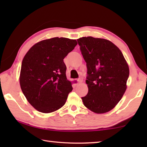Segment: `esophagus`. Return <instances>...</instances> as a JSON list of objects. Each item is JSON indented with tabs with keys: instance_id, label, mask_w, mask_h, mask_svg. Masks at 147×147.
I'll return each mask as SVG.
<instances>
[{
	"instance_id": "esophagus-1",
	"label": "esophagus",
	"mask_w": 147,
	"mask_h": 147,
	"mask_svg": "<svg viewBox=\"0 0 147 147\" xmlns=\"http://www.w3.org/2000/svg\"><path fill=\"white\" fill-rule=\"evenodd\" d=\"M77 82H78V83H82L83 82V80L81 79V78H78V79L77 80Z\"/></svg>"
}]
</instances>
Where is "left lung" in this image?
I'll use <instances>...</instances> for the list:
<instances>
[{
    "label": "left lung",
    "mask_w": 147,
    "mask_h": 147,
    "mask_svg": "<svg viewBox=\"0 0 147 147\" xmlns=\"http://www.w3.org/2000/svg\"><path fill=\"white\" fill-rule=\"evenodd\" d=\"M86 62L88 92L84 105L96 114L112 110L126 90L129 69L123 53L109 40L92 36L77 40Z\"/></svg>",
    "instance_id": "obj_1"
}]
</instances>
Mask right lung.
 Masks as SVG:
<instances>
[{
    "label": "right lung",
    "mask_w": 147,
    "mask_h": 147,
    "mask_svg": "<svg viewBox=\"0 0 147 147\" xmlns=\"http://www.w3.org/2000/svg\"><path fill=\"white\" fill-rule=\"evenodd\" d=\"M77 43L76 40L63 37L44 40L34 45L24 57L21 88L38 111L50 113L65 104L73 87L66 78L64 59Z\"/></svg>",
    "instance_id": "obj_1"
}]
</instances>
